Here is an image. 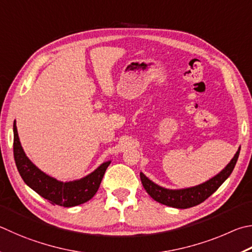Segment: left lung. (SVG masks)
Here are the masks:
<instances>
[{"mask_svg":"<svg viewBox=\"0 0 252 252\" xmlns=\"http://www.w3.org/2000/svg\"><path fill=\"white\" fill-rule=\"evenodd\" d=\"M239 153L240 146L234 155V158H231V161L223 167V170L199 185L180 189H165V187L155 184L153 181H151L149 177H146L143 173L140 172L142 185H143L144 189L148 191L151 197L163 205L181 209L193 207V206L203 203L205 199H207L230 176L231 172L235 168Z\"/></svg>","mask_w":252,"mask_h":252,"instance_id":"8db88e82","label":"left lung"}]
</instances>
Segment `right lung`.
<instances>
[{
    "label": "right lung",
    "instance_id": "1",
    "mask_svg": "<svg viewBox=\"0 0 252 252\" xmlns=\"http://www.w3.org/2000/svg\"><path fill=\"white\" fill-rule=\"evenodd\" d=\"M13 132H14L13 149H14V159L18 173L27 186L47 199L49 203L63 206V207H74V206L88 202L97 193L104 172L111 161L100 164L94 172L79 180L69 182L58 181L57 178L49 176L48 174L40 171L27 158L18 138L15 121L13 125Z\"/></svg>",
    "mask_w": 252,
    "mask_h": 252
}]
</instances>
